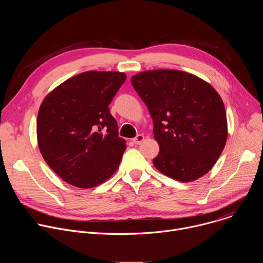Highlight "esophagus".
Masks as SVG:
<instances>
[{"label":"esophagus","mask_w":263,"mask_h":263,"mask_svg":"<svg viewBox=\"0 0 263 263\" xmlns=\"http://www.w3.org/2000/svg\"><path fill=\"white\" fill-rule=\"evenodd\" d=\"M143 139H144V136L141 135V134H138V135H136V137H134V138L132 139V141H133L135 144H140Z\"/></svg>","instance_id":"esophagus-1"}]
</instances>
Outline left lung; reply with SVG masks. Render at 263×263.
<instances>
[{
    "label": "left lung",
    "instance_id": "1",
    "mask_svg": "<svg viewBox=\"0 0 263 263\" xmlns=\"http://www.w3.org/2000/svg\"><path fill=\"white\" fill-rule=\"evenodd\" d=\"M131 83L154 123L159 153L155 167L180 182L207 174L227 141V117L214 88L192 73L156 69L139 72Z\"/></svg>",
    "mask_w": 263,
    "mask_h": 263
}]
</instances>
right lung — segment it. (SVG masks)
<instances>
[{
	"label": "right lung",
	"mask_w": 263,
	"mask_h": 263,
	"mask_svg": "<svg viewBox=\"0 0 263 263\" xmlns=\"http://www.w3.org/2000/svg\"><path fill=\"white\" fill-rule=\"evenodd\" d=\"M126 80L90 70L50 92L37 116V140L48 165L70 185L89 189L114 175L126 149L109 104Z\"/></svg>",
	"instance_id": "add662e5"
}]
</instances>
